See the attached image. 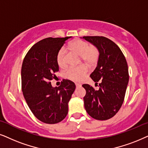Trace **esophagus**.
Instances as JSON below:
<instances>
[{
	"mask_svg": "<svg viewBox=\"0 0 148 148\" xmlns=\"http://www.w3.org/2000/svg\"><path fill=\"white\" fill-rule=\"evenodd\" d=\"M75 84H76V87H80V86H81V84L79 83H75Z\"/></svg>",
	"mask_w": 148,
	"mask_h": 148,
	"instance_id": "obj_1",
	"label": "esophagus"
}]
</instances>
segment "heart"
Returning <instances> with one entry per match:
<instances>
[{
	"label": "heart",
	"mask_w": 148,
	"mask_h": 148,
	"mask_svg": "<svg viewBox=\"0 0 148 148\" xmlns=\"http://www.w3.org/2000/svg\"><path fill=\"white\" fill-rule=\"evenodd\" d=\"M67 49L70 52L80 56V60L86 66L92 68L97 64L99 57V51L96 47L89 45L86 41L75 39L69 43ZM56 62L58 66L64 68L66 66V53L64 49L59 51L56 56ZM87 70L84 66L71 68L66 72V77L73 81H80L86 75Z\"/></svg>",
	"instance_id": "heart-1"
}]
</instances>
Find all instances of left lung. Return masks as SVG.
<instances>
[{"label": "left lung", "instance_id": "8db88e82", "mask_svg": "<svg viewBox=\"0 0 148 148\" xmlns=\"http://www.w3.org/2000/svg\"><path fill=\"white\" fill-rule=\"evenodd\" d=\"M99 51L97 66L90 76L99 89L84 84V108L93 119L106 121L119 112L125 99L129 75L125 57L119 46L104 36H83Z\"/></svg>", "mask_w": 148, "mask_h": 148}]
</instances>
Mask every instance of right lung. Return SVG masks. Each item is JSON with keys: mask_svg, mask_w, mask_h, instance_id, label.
<instances>
[{"mask_svg": "<svg viewBox=\"0 0 148 148\" xmlns=\"http://www.w3.org/2000/svg\"><path fill=\"white\" fill-rule=\"evenodd\" d=\"M47 38L33 45L23 59L21 66V89L33 114L47 124L63 121L68 114V102L76 88L70 80H63L58 87H53L59 71L56 56L68 38Z\"/></svg>", "mask_w": 148, "mask_h": 148, "instance_id": "right-lung-1", "label": "right lung"}]
</instances>
